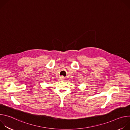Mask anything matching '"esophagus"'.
I'll return each mask as SVG.
<instances>
[{
	"label": "esophagus",
	"instance_id": "obj_1",
	"mask_svg": "<svg viewBox=\"0 0 130 130\" xmlns=\"http://www.w3.org/2000/svg\"><path fill=\"white\" fill-rule=\"evenodd\" d=\"M60 78V79H61V80H63L64 79V77L63 76H61Z\"/></svg>",
	"mask_w": 130,
	"mask_h": 130
}]
</instances>
